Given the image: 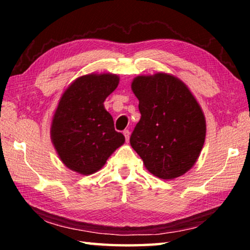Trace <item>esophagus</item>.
<instances>
[{
	"label": "esophagus",
	"mask_w": 250,
	"mask_h": 250,
	"mask_svg": "<svg viewBox=\"0 0 250 250\" xmlns=\"http://www.w3.org/2000/svg\"><path fill=\"white\" fill-rule=\"evenodd\" d=\"M124 134H125V141L128 142L129 141V138H130V131L129 130H125L124 131Z\"/></svg>",
	"instance_id": "esophagus-1"
}]
</instances>
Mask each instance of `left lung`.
I'll use <instances>...</instances> for the list:
<instances>
[{"label":"left lung","mask_w":250,"mask_h":250,"mask_svg":"<svg viewBox=\"0 0 250 250\" xmlns=\"http://www.w3.org/2000/svg\"><path fill=\"white\" fill-rule=\"evenodd\" d=\"M131 89L141 119L130 138L147 171L163 180L185 174L196 163L205 142L206 121L188 87L175 76H138Z\"/></svg>","instance_id":"1"}]
</instances>
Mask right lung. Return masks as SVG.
I'll list each match as a JSON object with an SVG mask.
<instances>
[{"mask_svg":"<svg viewBox=\"0 0 250 250\" xmlns=\"http://www.w3.org/2000/svg\"><path fill=\"white\" fill-rule=\"evenodd\" d=\"M119 84L115 74H89L74 80L62 95L50 125L59 159L71 171L89 175L125 143L104 109L107 97Z\"/></svg>","mask_w":250,"mask_h":250,"instance_id":"right-lung-1","label":"right lung"}]
</instances>
